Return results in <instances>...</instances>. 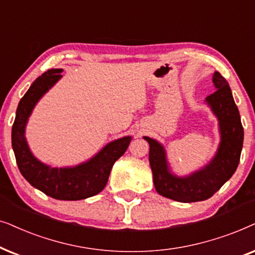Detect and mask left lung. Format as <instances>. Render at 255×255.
<instances>
[{"instance_id": "8db88e82", "label": "left lung", "mask_w": 255, "mask_h": 255, "mask_svg": "<svg viewBox=\"0 0 255 255\" xmlns=\"http://www.w3.org/2000/svg\"><path fill=\"white\" fill-rule=\"evenodd\" d=\"M213 83L217 91L206 98V103L218 118L222 141L216 157L204 169L189 177H176L169 172L162 145L144 136L149 143V162L156 191L176 202L205 201L215 195L238 168L244 142V128L238 107L233 100L229 83L219 72H215Z\"/></svg>"}]
</instances>
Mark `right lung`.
Here are the masks:
<instances>
[{
    "instance_id": "1",
    "label": "right lung",
    "mask_w": 255,
    "mask_h": 255,
    "mask_svg": "<svg viewBox=\"0 0 255 255\" xmlns=\"http://www.w3.org/2000/svg\"><path fill=\"white\" fill-rule=\"evenodd\" d=\"M62 69H51L37 78L19 101L12 125V149L19 171L32 186L60 201H79L103 191L112 167L127 150L130 136L108 143L97 156L74 168H50L33 157L26 144V120L39 98L62 77Z\"/></svg>"
}]
</instances>
